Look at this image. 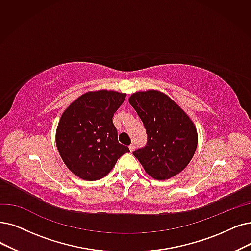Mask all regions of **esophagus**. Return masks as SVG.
Returning <instances> with one entry per match:
<instances>
[{
	"label": "esophagus",
	"mask_w": 251,
	"mask_h": 251,
	"mask_svg": "<svg viewBox=\"0 0 251 251\" xmlns=\"http://www.w3.org/2000/svg\"><path fill=\"white\" fill-rule=\"evenodd\" d=\"M128 148H129V150H131V151L133 152V151H134V150L136 149V146H135V144H131V145H129V146H128Z\"/></svg>",
	"instance_id": "1"
}]
</instances>
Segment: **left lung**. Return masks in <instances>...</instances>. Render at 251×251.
Returning a JSON list of instances; mask_svg holds the SVG:
<instances>
[{
	"label": "left lung",
	"instance_id": "obj_1",
	"mask_svg": "<svg viewBox=\"0 0 251 251\" xmlns=\"http://www.w3.org/2000/svg\"><path fill=\"white\" fill-rule=\"evenodd\" d=\"M128 103L146 128V146L133 152L145 172L166 180L183 171L198 146L193 120L171 98L155 89L134 93Z\"/></svg>",
	"mask_w": 251,
	"mask_h": 251
}]
</instances>
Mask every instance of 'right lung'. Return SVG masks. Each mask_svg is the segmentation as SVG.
Instances as JSON below:
<instances>
[{
	"label": "right lung",
	"mask_w": 251,
	"mask_h": 251,
	"mask_svg": "<svg viewBox=\"0 0 251 251\" xmlns=\"http://www.w3.org/2000/svg\"><path fill=\"white\" fill-rule=\"evenodd\" d=\"M126 94L88 92L65 110L56 127L55 142L63 162L73 174L88 181L105 177L117 159L129 152L120 144L112 123Z\"/></svg>",
	"instance_id": "1"
}]
</instances>
